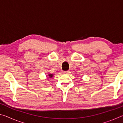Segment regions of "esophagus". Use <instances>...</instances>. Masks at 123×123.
<instances>
[{
    "instance_id": "esophagus-1",
    "label": "esophagus",
    "mask_w": 123,
    "mask_h": 123,
    "mask_svg": "<svg viewBox=\"0 0 123 123\" xmlns=\"http://www.w3.org/2000/svg\"><path fill=\"white\" fill-rule=\"evenodd\" d=\"M68 73H69V71H63V74H68Z\"/></svg>"
}]
</instances>
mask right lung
<instances>
[{"mask_svg": "<svg viewBox=\"0 0 123 123\" xmlns=\"http://www.w3.org/2000/svg\"><path fill=\"white\" fill-rule=\"evenodd\" d=\"M48 76L49 77V78H47L48 79H49V78L51 79V78H53V74H49L48 75Z\"/></svg>", "mask_w": 123, "mask_h": 123, "instance_id": "obj_1", "label": "right lung"}]
</instances>
